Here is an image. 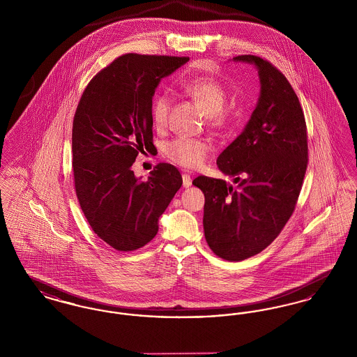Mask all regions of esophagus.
Listing matches in <instances>:
<instances>
[{"mask_svg":"<svg viewBox=\"0 0 357 357\" xmlns=\"http://www.w3.org/2000/svg\"><path fill=\"white\" fill-rule=\"evenodd\" d=\"M182 178H183V187H190L191 186V176L188 175V174H183L182 175Z\"/></svg>","mask_w":357,"mask_h":357,"instance_id":"34e87169","label":"esophagus"}]
</instances>
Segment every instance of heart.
<instances>
[{
	"label": "heart",
	"mask_w": 357,
	"mask_h": 357,
	"mask_svg": "<svg viewBox=\"0 0 357 357\" xmlns=\"http://www.w3.org/2000/svg\"><path fill=\"white\" fill-rule=\"evenodd\" d=\"M179 89L201 107L210 127L221 130L230 123L231 112L225 107L227 102V91L217 79L190 77L179 83ZM170 105L171 99L167 93H160L153 99L151 120L155 130L160 131L167 126ZM208 149L204 140L176 137L166 143L165 155L182 167L195 169L204 163Z\"/></svg>",
	"instance_id": "heart-1"
}]
</instances>
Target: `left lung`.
I'll use <instances>...</instances> for the list:
<instances>
[{"label": "left lung", "mask_w": 357, "mask_h": 357, "mask_svg": "<svg viewBox=\"0 0 357 357\" xmlns=\"http://www.w3.org/2000/svg\"><path fill=\"white\" fill-rule=\"evenodd\" d=\"M253 64L261 92L245 130L217 159L237 187L201 175L204 238L223 259L243 261L268 248L289 221L307 167L305 118L287 77L269 61L241 54Z\"/></svg>", "instance_id": "8db88e82"}]
</instances>
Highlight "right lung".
I'll use <instances>...</instances> for the list:
<instances>
[{"mask_svg": "<svg viewBox=\"0 0 357 357\" xmlns=\"http://www.w3.org/2000/svg\"><path fill=\"white\" fill-rule=\"evenodd\" d=\"M188 57L127 53L102 69L77 105L72 127L76 195L92 230L119 252L143 248L182 186V175L159 163L147 181L131 170L153 149L151 105L160 80Z\"/></svg>", "mask_w": 357, "mask_h": 357, "instance_id": "right-lung-1", "label": "right lung"}]
</instances>
